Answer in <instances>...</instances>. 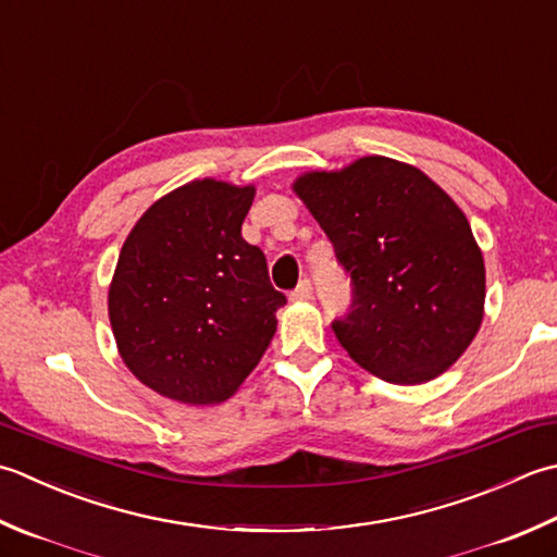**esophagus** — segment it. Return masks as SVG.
Segmentation results:
<instances>
[{
	"mask_svg": "<svg viewBox=\"0 0 557 557\" xmlns=\"http://www.w3.org/2000/svg\"><path fill=\"white\" fill-rule=\"evenodd\" d=\"M311 294H313L311 282H309V280H301L299 285H297V289H294V292L289 294V299H292V301H307V299H311Z\"/></svg>",
	"mask_w": 557,
	"mask_h": 557,
	"instance_id": "34e87169",
	"label": "esophagus"
}]
</instances>
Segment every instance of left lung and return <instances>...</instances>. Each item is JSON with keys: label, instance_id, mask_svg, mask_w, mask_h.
<instances>
[{"label": "left lung", "instance_id": "8db88e82", "mask_svg": "<svg viewBox=\"0 0 557 557\" xmlns=\"http://www.w3.org/2000/svg\"><path fill=\"white\" fill-rule=\"evenodd\" d=\"M350 275L352 307L333 321L359 367L391 384L446 372L483 321L485 265L471 224L408 163L362 157L294 181Z\"/></svg>", "mask_w": 557, "mask_h": 557}]
</instances>
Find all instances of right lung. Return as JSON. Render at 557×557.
<instances>
[{
	"label": "right lung",
	"mask_w": 557,
	"mask_h": 557,
	"mask_svg": "<svg viewBox=\"0 0 557 557\" xmlns=\"http://www.w3.org/2000/svg\"><path fill=\"white\" fill-rule=\"evenodd\" d=\"M253 185L202 178L139 216L108 289L117 352L141 384L188 406L222 403L244 384L287 304L263 250L242 236Z\"/></svg>",
	"instance_id": "obj_1"
}]
</instances>
